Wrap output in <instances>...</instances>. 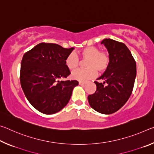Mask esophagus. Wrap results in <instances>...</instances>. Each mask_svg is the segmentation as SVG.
<instances>
[{"label": "esophagus", "mask_w": 154, "mask_h": 154, "mask_svg": "<svg viewBox=\"0 0 154 154\" xmlns=\"http://www.w3.org/2000/svg\"><path fill=\"white\" fill-rule=\"evenodd\" d=\"M79 84L80 85H84L85 84V82H79Z\"/></svg>", "instance_id": "obj_1"}]
</instances>
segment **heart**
<instances>
[{
	"instance_id": "obj_1",
	"label": "heart",
	"mask_w": 154,
	"mask_h": 154,
	"mask_svg": "<svg viewBox=\"0 0 154 154\" xmlns=\"http://www.w3.org/2000/svg\"><path fill=\"white\" fill-rule=\"evenodd\" d=\"M79 56L86 60L85 66L86 69L77 70L72 73V77L79 82H85L95 77L96 71L99 73L105 72L110 64V56L107 51H100L94 46L88 47L79 52ZM79 60L76 54H69L65 59V64L71 71H73L79 66Z\"/></svg>"
}]
</instances>
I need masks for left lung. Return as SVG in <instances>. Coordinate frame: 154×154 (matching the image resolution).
<instances>
[{"label":"left lung","mask_w":154,"mask_h":154,"mask_svg":"<svg viewBox=\"0 0 154 154\" xmlns=\"http://www.w3.org/2000/svg\"><path fill=\"white\" fill-rule=\"evenodd\" d=\"M107 49L110 64L103 75L94 82L96 90L88 96L93 109L103 114L113 113L128 100L137 75L136 62L124 43L111 38L101 41Z\"/></svg>","instance_id":"1"}]
</instances>
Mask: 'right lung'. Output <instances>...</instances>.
<instances>
[{
	"label": "right lung",
	"mask_w": 154,
	"mask_h": 154,
	"mask_svg": "<svg viewBox=\"0 0 154 154\" xmlns=\"http://www.w3.org/2000/svg\"><path fill=\"white\" fill-rule=\"evenodd\" d=\"M73 49L41 43L23 56L21 86L29 103L41 113L50 115L62 110L79 84L77 80H60L71 74L65 59Z\"/></svg>",
	"instance_id": "1"
}]
</instances>
